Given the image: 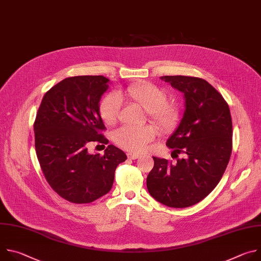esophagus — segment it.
I'll return each mask as SVG.
<instances>
[{
	"label": "esophagus",
	"instance_id": "esophagus-1",
	"mask_svg": "<svg viewBox=\"0 0 261 261\" xmlns=\"http://www.w3.org/2000/svg\"><path fill=\"white\" fill-rule=\"evenodd\" d=\"M128 158L132 159V160H135V159L139 158V155L138 154H134V153H129L128 154Z\"/></svg>",
	"mask_w": 261,
	"mask_h": 261
}]
</instances>
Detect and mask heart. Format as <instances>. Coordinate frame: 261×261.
Instances as JSON below:
<instances>
[{
  "label": "heart",
  "instance_id": "obj_1",
  "mask_svg": "<svg viewBox=\"0 0 261 261\" xmlns=\"http://www.w3.org/2000/svg\"><path fill=\"white\" fill-rule=\"evenodd\" d=\"M127 96L133 103L146 110L148 118L161 131H169L175 126L178 119L177 107L165 101L166 94L162 89L148 83H138L128 88ZM121 102V97L117 93H111L103 99L100 104V116L105 124H116ZM155 135L156 130L152 126L123 127L116 132L115 140L125 150L141 152Z\"/></svg>",
  "mask_w": 261,
  "mask_h": 261
}]
</instances>
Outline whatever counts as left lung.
<instances>
[{"instance_id":"1","label":"left lung","mask_w":261,"mask_h":261,"mask_svg":"<svg viewBox=\"0 0 261 261\" xmlns=\"http://www.w3.org/2000/svg\"><path fill=\"white\" fill-rule=\"evenodd\" d=\"M184 94L182 118L166 145L186 158L175 162L153 157L146 177L151 196L170 207H188L205 198L218 185L230 159L232 121L228 104L206 81L162 76Z\"/></svg>"}]
</instances>
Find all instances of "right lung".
I'll return each mask as SVG.
<instances>
[{
  "mask_svg": "<svg viewBox=\"0 0 261 261\" xmlns=\"http://www.w3.org/2000/svg\"><path fill=\"white\" fill-rule=\"evenodd\" d=\"M109 80L102 75L68 77L43 97L34 123L36 154L50 187L73 203H90L113 187L117 166L126 154L109 144L104 155L88 145L107 144L100 100Z\"/></svg>",
  "mask_w": 261,
  "mask_h": 261,
  "instance_id": "1",
  "label": "right lung"
}]
</instances>
